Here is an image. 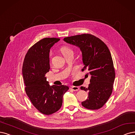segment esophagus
Instances as JSON below:
<instances>
[{"label":"esophagus","mask_w":135,"mask_h":135,"mask_svg":"<svg viewBox=\"0 0 135 135\" xmlns=\"http://www.w3.org/2000/svg\"><path fill=\"white\" fill-rule=\"evenodd\" d=\"M71 89H72V90L73 91H77L79 90V87H77V86H71Z\"/></svg>","instance_id":"esophagus-1"}]
</instances>
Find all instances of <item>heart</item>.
Listing matches in <instances>:
<instances>
[{
    "label": "heart",
    "mask_w": 135,
    "mask_h": 135,
    "mask_svg": "<svg viewBox=\"0 0 135 135\" xmlns=\"http://www.w3.org/2000/svg\"><path fill=\"white\" fill-rule=\"evenodd\" d=\"M60 51H61V53L63 54V56L67 55L68 53H73L72 50L67 46H62L61 48H60ZM52 56V54H50V56Z\"/></svg>",
    "instance_id": "1"
}]
</instances>
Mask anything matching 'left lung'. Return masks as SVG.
Returning a JSON list of instances; mask_svg holds the SVG:
<instances>
[{
    "instance_id": "obj_1",
    "label": "left lung",
    "mask_w": 135,
    "mask_h": 135,
    "mask_svg": "<svg viewBox=\"0 0 135 135\" xmlns=\"http://www.w3.org/2000/svg\"><path fill=\"white\" fill-rule=\"evenodd\" d=\"M64 41L80 48L84 67L91 75L88 88L81 87L88 92V97L82 102L86 108L94 110L102 107L111 95L115 72L111 54L107 46L100 39L90 34L66 37Z\"/></svg>"
}]
</instances>
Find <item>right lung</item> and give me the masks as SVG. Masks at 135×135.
<instances>
[{
    "mask_svg": "<svg viewBox=\"0 0 135 135\" xmlns=\"http://www.w3.org/2000/svg\"><path fill=\"white\" fill-rule=\"evenodd\" d=\"M59 40L45 38L34 44L25 56L22 67L27 96L33 106L46 115L56 112L61 108L63 94L69 89L64 85L50 86L45 77L50 69V49Z\"/></svg>",
    "mask_w": 135,
    "mask_h": 135,
    "instance_id": "right-lung-1",
    "label": "right lung"
}]
</instances>
